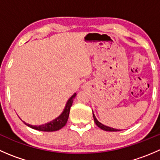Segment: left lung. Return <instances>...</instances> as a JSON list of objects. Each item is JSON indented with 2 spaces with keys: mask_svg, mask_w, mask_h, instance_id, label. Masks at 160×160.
<instances>
[{
  "mask_svg": "<svg viewBox=\"0 0 160 160\" xmlns=\"http://www.w3.org/2000/svg\"><path fill=\"white\" fill-rule=\"evenodd\" d=\"M93 120H94V122L95 124H96L97 125H98V127H99L100 128H101L102 130H104V131H108V132H118V131H120L118 129H116V128H111V127H108V126H106V125H103V124H101V122H98V119L96 118V117H95L94 114H93Z\"/></svg>",
  "mask_w": 160,
  "mask_h": 160,
  "instance_id": "8db88e82",
  "label": "left lung"
}]
</instances>
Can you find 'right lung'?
Here are the masks:
<instances>
[{
  "mask_svg": "<svg viewBox=\"0 0 160 160\" xmlns=\"http://www.w3.org/2000/svg\"><path fill=\"white\" fill-rule=\"evenodd\" d=\"M77 93H73V94L71 96V98L68 100L67 104H66V107L64 108L63 111L62 112V114L59 116V117L56 118L54 120L51 121L50 122H48V123L44 124V125H29V124L25 123V122H23L26 125H28L30 128H33V129L38 130V131H42V132H55V131H58L64 127L67 124V120H68L69 114H70V108L72 104V101H73V99L75 98Z\"/></svg>",
  "mask_w": 160,
  "mask_h": 160,
  "instance_id": "1",
  "label": "right lung"
}]
</instances>
